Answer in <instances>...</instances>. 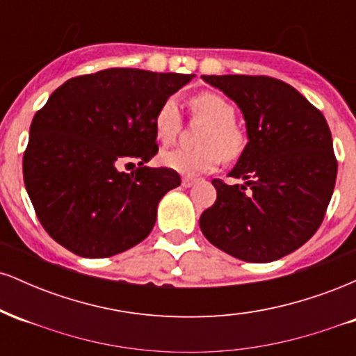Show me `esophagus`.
Here are the masks:
<instances>
[{"mask_svg": "<svg viewBox=\"0 0 356 356\" xmlns=\"http://www.w3.org/2000/svg\"><path fill=\"white\" fill-rule=\"evenodd\" d=\"M195 184V179H192V177H182V186L184 187H191V186H194Z\"/></svg>", "mask_w": 356, "mask_h": 356, "instance_id": "1", "label": "esophagus"}]
</instances>
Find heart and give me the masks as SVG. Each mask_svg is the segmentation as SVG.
<instances>
[{
    "label": "heart",
    "mask_w": 356,
    "mask_h": 356,
    "mask_svg": "<svg viewBox=\"0 0 356 356\" xmlns=\"http://www.w3.org/2000/svg\"><path fill=\"white\" fill-rule=\"evenodd\" d=\"M192 117L204 122L197 136V149H172L161 155V162L184 175L211 172L220 162L236 161L244 152L248 136L236 124V108L227 99L216 92H201L189 102ZM182 127L181 112L172 97L162 102L154 117L155 136L162 144H170Z\"/></svg>",
    "instance_id": "heart-1"
}]
</instances>
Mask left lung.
<instances>
[{"label": "left lung", "instance_id": "left-lung-1", "mask_svg": "<svg viewBox=\"0 0 356 356\" xmlns=\"http://www.w3.org/2000/svg\"><path fill=\"white\" fill-rule=\"evenodd\" d=\"M243 110L248 145L229 175L214 179L218 199L199 219L220 251L269 263L303 246L325 219L338 161L330 127L314 105L284 81L264 75H202Z\"/></svg>", "mask_w": 356, "mask_h": 356}]
</instances>
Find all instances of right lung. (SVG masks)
<instances>
[{
    "instance_id": "obj_1",
    "label": "right lung",
    "mask_w": 356,
    "mask_h": 356,
    "mask_svg": "<svg viewBox=\"0 0 356 356\" xmlns=\"http://www.w3.org/2000/svg\"><path fill=\"white\" fill-rule=\"evenodd\" d=\"M194 79L182 73L107 68L73 76L35 113L23 179L36 218L68 251L108 257L144 241L159 201L181 177L145 167L157 154L154 117ZM138 160L130 175L118 167Z\"/></svg>"
}]
</instances>
